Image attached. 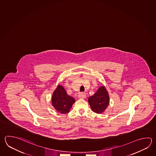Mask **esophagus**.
<instances>
[{
	"instance_id": "1",
	"label": "esophagus",
	"mask_w": 156,
	"mask_h": 156,
	"mask_svg": "<svg viewBox=\"0 0 156 156\" xmlns=\"http://www.w3.org/2000/svg\"><path fill=\"white\" fill-rule=\"evenodd\" d=\"M78 98H86V94L85 93H80L78 95Z\"/></svg>"
}]
</instances>
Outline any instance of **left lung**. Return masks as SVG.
I'll list each match as a JSON object with an SVG mask.
<instances>
[{
    "label": "left lung",
    "mask_w": 156,
    "mask_h": 156,
    "mask_svg": "<svg viewBox=\"0 0 156 156\" xmlns=\"http://www.w3.org/2000/svg\"><path fill=\"white\" fill-rule=\"evenodd\" d=\"M88 100L94 112L102 113L109 104V96L105 86L100 87L94 95L89 98Z\"/></svg>",
    "instance_id": "1"
}]
</instances>
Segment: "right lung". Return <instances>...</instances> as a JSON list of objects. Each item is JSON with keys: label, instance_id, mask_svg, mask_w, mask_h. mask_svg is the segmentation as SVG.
<instances>
[{"label": "right lung", "instance_id": "add662e5", "mask_svg": "<svg viewBox=\"0 0 156 156\" xmlns=\"http://www.w3.org/2000/svg\"><path fill=\"white\" fill-rule=\"evenodd\" d=\"M52 105L58 112L65 114L69 112L73 104L75 102L74 98L67 95L62 86H58L52 96Z\"/></svg>", "mask_w": 156, "mask_h": 156}]
</instances>
